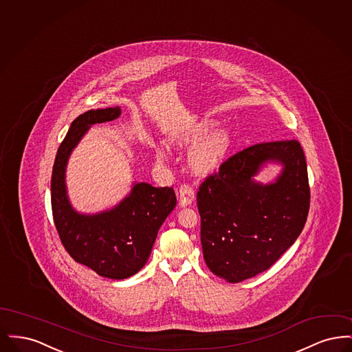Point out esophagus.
<instances>
[{
    "label": "esophagus",
    "instance_id": "esophagus-1",
    "mask_svg": "<svg viewBox=\"0 0 352 352\" xmlns=\"http://www.w3.org/2000/svg\"><path fill=\"white\" fill-rule=\"evenodd\" d=\"M178 198H179V206L181 207L190 206L195 198V192H194L192 187L188 186V184H182L179 187V191H178Z\"/></svg>",
    "mask_w": 352,
    "mask_h": 352
}]
</instances>
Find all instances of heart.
<instances>
[{
    "label": "heart",
    "instance_id": "1",
    "mask_svg": "<svg viewBox=\"0 0 352 352\" xmlns=\"http://www.w3.org/2000/svg\"><path fill=\"white\" fill-rule=\"evenodd\" d=\"M217 121L206 118L192 126L187 133L178 137L174 142L182 146L192 148L188 153V166L199 177H207L217 173L227 161L232 149V134L220 128L214 131ZM160 160H165L168 151L161 148L157 151Z\"/></svg>",
    "mask_w": 352,
    "mask_h": 352
}]
</instances>
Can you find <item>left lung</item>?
<instances>
[{
  "label": "left lung",
  "mask_w": 352,
  "mask_h": 352,
  "mask_svg": "<svg viewBox=\"0 0 352 352\" xmlns=\"http://www.w3.org/2000/svg\"><path fill=\"white\" fill-rule=\"evenodd\" d=\"M269 163L282 166L260 183ZM203 257L227 283H241L270 268L303 230L310 204L307 165L296 140L257 144L228 158L199 187Z\"/></svg>",
  "instance_id": "left-lung-1"
}]
</instances>
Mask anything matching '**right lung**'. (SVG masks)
I'll use <instances>...</instances> for the list:
<instances>
[{"label":"right lung","mask_w":352,"mask_h":352,"mask_svg":"<svg viewBox=\"0 0 352 352\" xmlns=\"http://www.w3.org/2000/svg\"><path fill=\"white\" fill-rule=\"evenodd\" d=\"M121 108L91 109L75 118L60 144L51 178L56 231L69 256L101 277L124 280L146 264L160 227L177 204L171 187L133 182L131 192L109 210L76 211L68 199L66 170L71 153L94 124L120 118Z\"/></svg>","instance_id":"right-lung-1"}]
</instances>
